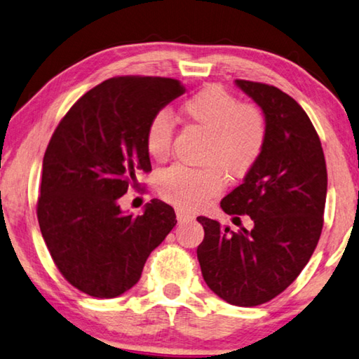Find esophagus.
Instances as JSON below:
<instances>
[{"instance_id":"34e87169","label":"esophagus","mask_w":359,"mask_h":359,"mask_svg":"<svg viewBox=\"0 0 359 359\" xmlns=\"http://www.w3.org/2000/svg\"><path fill=\"white\" fill-rule=\"evenodd\" d=\"M176 219L178 222H186V221H192L194 219V215L187 213V211L181 210V208H176Z\"/></svg>"}]
</instances>
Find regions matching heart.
I'll use <instances>...</instances> for the list:
<instances>
[{
	"instance_id": "obj_1",
	"label": "heart",
	"mask_w": 359,
	"mask_h": 359,
	"mask_svg": "<svg viewBox=\"0 0 359 359\" xmlns=\"http://www.w3.org/2000/svg\"><path fill=\"white\" fill-rule=\"evenodd\" d=\"M181 113L210 132L207 168L173 165L162 172L158 189L165 201L184 210L203 207L224 187V173L242 178L259 161L267 143V122L255 104L242 103L221 86H207L181 104ZM175 126L167 111H157L144 130L151 158L165 161L172 151Z\"/></svg>"
}]
</instances>
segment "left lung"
<instances>
[{
	"label": "left lung",
	"mask_w": 359,
	"mask_h": 359,
	"mask_svg": "<svg viewBox=\"0 0 359 359\" xmlns=\"http://www.w3.org/2000/svg\"><path fill=\"white\" fill-rule=\"evenodd\" d=\"M235 84L266 116L267 143L221 208L248 215L252 229L232 232L198 216L205 237L197 259L215 294L238 307H255L283 292L312 257L323 229L327 172L318 133L294 98L261 82Z\"/></svg>",
	"instance_id": "1"
}]
</instances>
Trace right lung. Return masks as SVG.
Returning a JSON list of instances; mask_svg holds the SVG:
<instances>
[{"mask_svg":"<svg viewBox=\"0 0 359 359\" xmlns=\"http://www.w3.org/2000/svg\"><path fill=\"white\" fill-rule=\"evenodd\" d=\"M183 93L170 78H111L84 93L52 135L38 222L57 269L86 294H124L176 224L175 210L157 198L140 216L124 213L117 201L138 186L140 170L151 172L144 146L151 116Z\"/></svg>","mask_w":359,"mask_h":359,"instance_id":"1","label":"right lung"}]
</instances>
